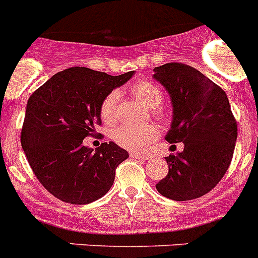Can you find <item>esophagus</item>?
<instances>
[{
	"label": "esophagus",
	"mask_w": 258,
	"mask_h": 258,
	"mask_svg": "<svg viewBox=\"0 0 258 258\" xmlns=\"http://www.w3.org/2000/svg\"><path fill=\"white\" fill-rule=\"evenodd\" d=\"M131 157L137 159V160H149V156H146V155H141V154H138V152H131Z\"/></svg>",
	"instance_id": "34e87169"
}]
</instances>
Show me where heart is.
<instances>
[{
  "instance_id": "b5f03b06",
  "label": "heart",
  "mask_w": 258,
  "mask_h": 258,
  "mask_svg": "<svg viewBox=\"0 0 258 258\" xmlns=\"http://www.w3.org/2000/svg\"><path fill=\"white\" fill-rule=\"evenodd\" d=\"M132 93L136 99L141 102L143 106L150 109H155L160 106L163 102V93L156 84L151 81H140L134 84L132 88ZM117 102L118 92L112 90L109 92L101 103V117L104 122H113L117 117ZM160 118H164L163 115H157ZM159 129L154 125H146V126H129L121 125L116 127L112 132V140L117 145L127 150L134 151H145L157 140Z\"/></svg>"
}]
</instances>
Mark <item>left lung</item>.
<instances>
[{"label": "left lung", "instance_id": "left-lung-1", "mask_svg": "<svg viewBox=\"0 0 258 258\" xmlns=\"http://www.w3.org/2000/svg\"><path fill=\"white\" fill-rule=\"evenodd\" d=\"M154 72L173 106L165 140L184 146L182 152L165 157L169 172L156 190L175 202L197 199L209 192L229 169L238 124L226 93L194 67L166 63Z\"/></svg>", "mask_w": 258, "mask_h": 258}]
</instances>
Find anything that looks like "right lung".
<instances>
[{
    "mask_svg": "<svg viewBox=\"0 0 258 258\" xmlns=\"http://www.w3.org/2000/svg\"><path fill=\"white\" fill-rule=\"evenodd\" d=\"M133 75L72 67L50 77L29 97L20 136L23 151L41 184L61 202L89 204L106 195L117 165L129 157L113 142L94 151L83 141L102 124L103 98Z\"/></svg>",
    "mask_w": 258,
    "mask_h": 258,
    "instance_id": "add662e5",
    "label": "right lung"
}]
</instances>
